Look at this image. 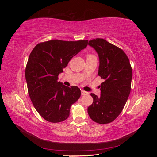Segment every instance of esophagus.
<instances>
[{
	"mask_svg": "<svg viewBox=\"0 0 157 157\" xmlns=\"http://www.w3.org/2000/svg\"><path fill=\"white\" fill-rule=\"evenodd\" d=\"M81 94H82V95H85V94H87V92L84 91V90H82V91H81Z\"/></svg>",
	"mask_w": 157,
	"mask_h": 157,
	"instance_id": "1",
	"label": "esophagus"
}]
</instances>
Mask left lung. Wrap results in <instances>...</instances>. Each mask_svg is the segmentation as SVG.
<instances>
[{"label":"left lung","instance_id":"obj_1","mask_svg":"<svg viewBox=\"0 0 157 157\" xmlns=\"http://www.w3.org/2000/svg\"><path fill=\"white\" fill-rule=\"evenodd\" d=\"M89 46L98 53V74L104 82L100 86V96L91 94L94 102L88 107V113L95 123H109L121 113L128 99L132 69L123 50L105 39H93L89 41Z\"/></svg>","mask_w":157,"mask_h":157}]
</instances>
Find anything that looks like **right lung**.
<instances>
[{"instance_id":"right-lung-1","label":"right lung","mask_w":157,"mask_h":157,"mask_svg":"<svg viewBox=\"0 0 157 157\" xmlns=\"http://www.w3.org/2000/svg\"><path fill=\"white\" fill-rule=\"evenodd\" d=\"M87 45V40L54 39L37 44L32 50L25 68L28 94L37 112L47 121H65L71 105L80 97L78 86H66L57 79L69 61Z\"/></svg>"}]
</instances>
